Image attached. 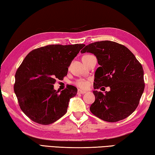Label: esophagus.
<instances>
[{
  "label": "esophagus",
  "mask_w": 155,
  "mask_h": 155,
  "mask_svg": "<svg viewBox=\"0 0 155 155\" xmlns=\"http://www.w3.org/2000/svg\"><path fill=\"white\" fill-rule=\"evenodd\" d=\"M87 93V91H83L81 89H78V94H84V93Z\"/></svg>",
  "instance_id": "obj_1"
}]
</instances>
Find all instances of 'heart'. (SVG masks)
Here are the masks:
<instances>
[{
    "instance_id": "obj_1",
    "label": "heart",
    "mask_w": 155,
    "mask_h": 155,
    "mask_svg": "<svg viewBox=\"0 0 155 155\" xmlns=\"http://www.w3.org/2000/svg\"><path fill=\"white\" fill-rule=\"evenodd\" d=\"M91 55H84V56L82 57V60L86 59V58L90 57V56H91ZM75 85L77 86V87H80V88H87L88 87V81L87 80H85V79H79L75 82Z\"/></svg>"
}]
</instances>
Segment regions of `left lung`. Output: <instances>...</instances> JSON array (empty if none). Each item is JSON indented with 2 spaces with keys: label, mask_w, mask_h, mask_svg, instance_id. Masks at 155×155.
I'll list each match as a JSON object with an SVG mask.
<instances>
[{
  "label": "left lung",
  "mask_w": 155,
  "mask_h": 155,
  "mask_svg": "<svg viewBox=\"0 0 155 155\" xmlns=\"http://www.w3.org/2000/svg\"><path fill=\"white\" fill-rule=\"evenodd\" d=\"M86 52L94 54L100 66L95 73V89L110 88L104 94L93 91L95 100L91 112L108 122L128 117L138 106L145 87L140 62L127 47L108 40L87 45L81 51L82 54Z\"/></svg>",
  "instance_id": "obj_1"
}]
</instances>
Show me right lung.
Segmentation results:
<instances>
[{
	"instance_id": "add662e5",
	"label": "right lung",
	"mask_w": 155,
	"mask_h": 155,
	"mask_svg": "<svg viewBox=\"0 0 155 155\" xmlns=\"http://www.w3.org/2000/svg\"><path fill=\"white\" fill-rule=\"evenodd\" d=\"M84 46L50 45L31 51L25 57L15 75L14 89L20 109L30 120L49 125L67 113L77 88L68 85L59 93L54 84L67 75L68 67Z\"/></svg>"
}]
</instances>
